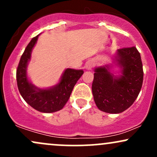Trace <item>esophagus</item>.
I'll return each mask as SVG.
<instances>
[{
    "label": "esophagus",
    "instance_id": "1",
    "mask_svg": "<svg viewBox=\"0 0 157 157\" xmlns=\"http://www.w3.org/2000/svg\"><path fill=\"white\" fill-rule=\"evenodd\" d=\"M91 67H92V64H91V63H89L87 65H86V68L87 69H91Z\"/></svg>",
    "mask_w": 157,
    "mask_h": 157
}]
</instances>
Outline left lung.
Listing matches in <instances>:
<instances>
[{"label":"left lung","mask_w":157,"mask_h":157,"mask_svg":"<svg viewBox=\"0 0 157 157\" xmlns=\"http://www.w3.org/2000/svg\"><path fill=\"white\" fill-rule=\"evenodd\" d=\"M114 57L121 74L113 75L109 65L95 68L92 83L97 108L109 113H121L128 109L137 98L143 81L141 57L135 46L118 49Z\"/></svg>","instance_id":"8db88e82"}]
</instances>
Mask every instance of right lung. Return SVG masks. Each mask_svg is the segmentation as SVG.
<instances>
[{
	"mask_svg": "<svg viewBox=\"0 0 157 157\" xmlns=\"http://www.w3.org/2000/svg\"><path fill=\"white\" fill-rule=\"evenodd\" d=\"M39 35L33 37L25 48L17 66L16 78L20 94L29 105L40 112L52 113L64 107L83 71L66 68L60 82L55 86L48 89H39L34 86L29 80L26 69L31 59L32 51Z\"/></svg>",
	"mask_w": 157,
	"mask_h": 157,
	"instance_id": "obj_1",
	"label": "right lung"
}]
</instances>
